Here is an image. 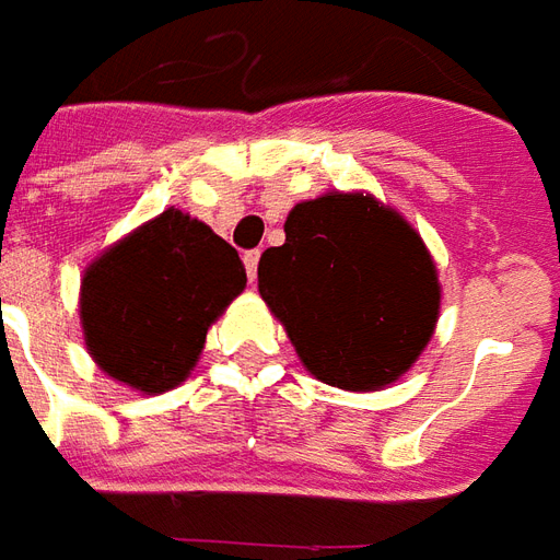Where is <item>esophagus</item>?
I'll return each mask as SVG.
<instances>
[{
    "label": "esophagus",
    "instance_id": "esophagus-1",
    "mask_svg": "<svg viewBox=\"0 0 560 560\" xmlns=\"http://www.w3.org/2000/svg\"><path fill=\"white\" fill-rule=\"evenodd\" d=\"M257 260H260V252H245L243 255V264H245V272H248V281L257 279Z\"/></svg>",
    "mask_w": 560,
    "mask_h": 560
}]
</instances>
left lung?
Returning <instances> with one entry per match:
<instances>
[{"label": "left lung", "mask_w": 560, "mask_h": 560, "mask_svg": "<svg viewBox=\"0 0 560 560\" xmlns=\"http://www.w3.org/2000/svg\"><path fill=\"white\" fill-rule=\"evenodd\" d=\"M257 288L305 369L341 389L405 375L441 303L420 233L375 197L339 191L291 209L284 245L260 255Z\"/></svg>", "instance_id": "1"}]
</instances>
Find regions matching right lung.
<instances>
[{
    "instance_id": "1",
    "label": "right lung",
    "mask_w": 560,
    "mask_h": 560,
    "mask_svg": "<svg viewBox=\"0 0 560 560\" xmlns=\"http://www.w3.org/2000/svg\"><path fill=\"white\" fill-rule=\"evenodd\" d=\"M245 288L231 243L179 209L104 252L83 276L80 320L95 363L140 393L188 377L209 324Z\"/></svg>"
}]
</instances>
